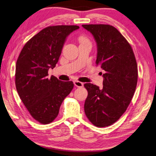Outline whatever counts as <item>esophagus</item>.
I'll return each instance as SVG.
<instances>
[{"instance_id":"34e87169","label":"esophagus","mask_w":156,"mask_h":156,"mask_svg":"<svg viewBox=\"0 0 156 156\" xmlns=\"http://www.w3.org/2000/svg\"><path fill=\"white\" fill-rule=\"evenodd\" d=\"M74 84H75V86H76V87L78 88H81L83 86V83L82 82H80V81H74Z\"/></svg>"}]
</instances>
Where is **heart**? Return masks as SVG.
Wrapping results in <instances>:
<instances>
[{
	"mask_svg": "<svg viewBox=\"0 0 156 156\" xmlns=\"http://www.w3.org/2000/svg\"><path fill=\"white\" fill-rule=\"evenodd\" d=\"M79 41H80V44H81V43H89V40L88 39L87 37H85V36H81V37L79 38Z\"/></svg>",
	"mask_w": 156,
	"mask_h": 156,
	"instance_id": "heart-1",
	"label": "heart"
}]
</instances>
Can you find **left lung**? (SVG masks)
I'll list each match as a JSON object with an SVG mask.
<instances>
[{"label":"left lung","instance_id":"1","mask_svg":"<svg viewBox=\"0 0 156 156\" xmlns=\"http://www.w3.org/2000/svg\"><path fill=\"white\" fill-rule=\"evenodd\" d=\"M97 43L96 65L105 71L103 87L87 83L86 115L92 124L105 127L114 124L126 111L137 82V66L131 45L110 25H82Z\"/></svg>","mask_w":156,"mask_h":156}]
</instances>
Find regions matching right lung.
Returning a JSON list of instances; mask_svg holds the SVG:
<instances>
[{
  "label": "right lung",
  "instance_id": "obj_1",
  "mask_svg": "<svg viewBox=\"0 0 156 156\" xmlns=\"http://www.w3.org/2000/svg\"><path fill=\"white\" fill-rule=\"evenodd\" d=\"M80 27L55 25L43 29L25 43L16 64L15 83L20 99L32 117L47 124L57 117L60 106L74 87L73 81L48 78L68 36Z\"/></svg>",
  "mask_w": 156,
  "mask_h": 156
}]
</instances>
